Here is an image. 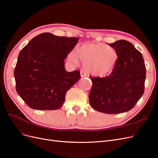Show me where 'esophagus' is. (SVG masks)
Returning <instances> with one entry per match:
<instances>
[{
	"mask_svg": "<svg viewBox=\"0 0 158 158\" xmlns=\"http://www.w3.org/2000/svg\"><path fill=\"white\" fill-rule=\"evenodd\" d=\"M86 76V73H85L84 71L81 70L80 71V76H81V77H84V76Z\"/></svg>",
	"mask_w": 158,
	"mask_h": 158,
	"instance_id": "esophagus-1",
	"label": "esophagus"
}]
</instances>
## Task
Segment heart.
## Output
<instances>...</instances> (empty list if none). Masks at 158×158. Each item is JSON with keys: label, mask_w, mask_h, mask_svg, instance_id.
I'll use <instances>...</instances> for the list:
<instances>
[{"label": "heart", "mask_w": 158, "mask_h": 158, "mask_svg": "<svg viewBox=\"0 0 158 158\" xmlns=\"http://www.w3.org/2000/svg\"><path fill=\"white\" fill-rule=\"evenodd\" d=\"M68 58L74 63L80 60L89 73L102 77L113 70L118 62V54L114 47L105 44L88 43L76 47L74 52H70Z\"/></svg>", "instance_id": "b5f03b06"}]
</instances>
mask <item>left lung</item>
Returning a JSON list of instances; mask_svg holds the SVG:
<instances>
[{"label": "left lung", "mask_w": 158, "mask_h": 158, "mask_svg": "<svg viewBox=\"0 0 158 158\" xmlns=\"http://www.w3.org/2000/svg\"><path fill=\"white\" fill-rule=\"evenodd\" d=\"M109 46L118 54V62L107 77H91L90 106L98 111L118 114L130 111L144 92L146 69L143 56L131 43L118 40Z\"/></svg>", "instance_id": "obj_1"}]
</instances>
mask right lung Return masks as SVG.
Returning a JSON list of instances; mask_svg holds the SVG:
<instances>
[{
    "label": "right lung",
    "instance_id": "right-lung-1",
    "mask_svg": "<svg viewBox=\"0 0 158 158\" xmlns=\"http://www.w3.org/2000/svg\"><path fill=\"white\" fill-rule=\"evenodd\" d=\"M78 41L43 33L21 50L14 69L16 92L30 108L55 110L63 106L67 91L80 78L79 70L67 72L64 67Z\"/></svg>",
    "mask_w": 158,
    "mask_h": 158
}]
</instances>
